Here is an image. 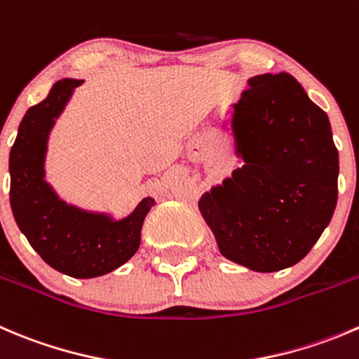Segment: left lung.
<instances>
[{
	"label": "left lung",
	"mask_w": 359,
	"mask_h": 359,
	"mask_svg": "<svg viewBox=\"0 0 359 359\" xmlns=\"http://www.w3.org/2000/svg\"><path fill=\"white\" fill-rule=\"evenodd\" d=\"M233 103L240 168L198 201L226 259L279 272L304 259L332 221L339 151L326 112L290 73H263Z\"/></svg>",
	"instance_id": "8db88e82"
}]
</instances>
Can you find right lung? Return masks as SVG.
I'll list each match as a JSON object with an SVG mask.
<instances>
[{
	"mask_svg": "<svg viewBox=\"0 0 359 359\" xmlns=\"http://www.w3.org/2000/svg\"><path fill=\"white\" fill-rule=\"evenodd\" d=\"M83 80L61 79L43 102L20 121L10 151V205L27 242L41 259L73 279H93L114 272L140 247L145 215L156 205L147 196L124 217L66 203L45 180V156L50 131L73 91Z\"/></svg>",
	"mask_w": 359,
	"mask_h": 359,
	"instance_id": "1",
	"label": "right lung"
}]
</instances>
